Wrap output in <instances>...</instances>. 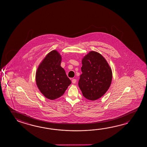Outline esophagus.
<instances>
[{"instance_id":"1","label":"esophagus","mask_w":147,"mask_h":147,"mask_svg":"<svg viewBox=\"0 0 147 147\" xmlns=\"http://www.w3.org/2000/svg\"><path fill=\"white\" fill-rule=\"evenodd\" d=\"M76 82V80H75V79H73V80H72V84H75Z\"/></svg>"}]
</instances>
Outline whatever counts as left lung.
Here are the masks:
<instances>
[{
    "label": "left lung",
    "instance_id": "1",
    "mask_svg": "<svg viewBox=\"0 0 147 147\" xmlns=\"http://www.w3.org/2000/svg\"><path fill=\"white\" fill-rule=\"evenodd\" d=\"M82 74L78 86L83 96L96 100L106 93L111 86L112 71L104 56L96 51H90L82 60Z\"/></svg>",
    "mask_w": 147,
    "mask_h": 147
}]
</instances>
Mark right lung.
<instances>
[{"mask_svg":"<svg viewBox=\"0 0 147 147\" xmlns=\"http://www.w3.org/2000/svg\"><path fill=\"white\" fill-rule=\"evenodd\" d=\"M61 59V56L57 51H51L36 70L37 87L44 96L50 100L61 96L71 84L65 71L60 65Z\"/></svg>","mask_w":147,"mask_h":147,"instance_id":"obj_1","label":"right lung"}]
</instances>
